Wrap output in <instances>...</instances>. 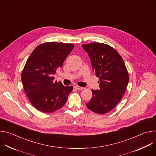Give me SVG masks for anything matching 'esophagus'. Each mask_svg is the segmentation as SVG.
<instances>
[{"label":"esophagus","mask_w":156,"mask_h":156,"mask_svg":"<svg viewBox=\"0 0 156 156\" xmlns=\"http://www.w3.org/2000/svg\"><path fill=\"white\" fill-rule=\"evenodd\" d=\"M74 88L76 89V90H84V87H81V86H77V85L74 86Z\"/></svg>","instance_id":"obj_1"}]
</instances>
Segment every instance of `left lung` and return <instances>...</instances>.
Segmentation results:
<instances>
[{"label": "left lung", "instance_id": "left-lung-1", "mask_svg": "<svg viewBox=\"0 0 156 156\" xmlns=\"http://www.w3.org/2000/svg\"><path fill=\"white\" fill-rule=\"evenodd\" d=\"M82 47L90 56L100 84L99 90H91L93 97L86 106L96 114H106L120 102L126 91L129 81L127 69L119 52L108 44L94 42Z\"/></svg>", "mask_w": 156, "mask_h": 156}]
</instances>
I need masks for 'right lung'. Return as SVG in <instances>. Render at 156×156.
Returning <instances> with one entry per match:
<instances>
[{"mask_svg":"<svg viewBox=\"0 0 156 156\" xmlns=\"http://www.w3.org/2000/svg\"><path fill=\"white\" fill-rule=\"evenodd\" d=\"M74 48V44L45 42L37 46L28 58L21 73L25 92L31 104L44 113L62 108L73 90L54 81L57 69Z\"/></svg>","mask_w":156,"mask_h":156,"instance_id":"add662e5","label":"right lung"}]
</instances>
